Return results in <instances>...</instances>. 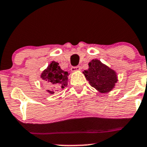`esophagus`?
<instances>
[{
  "mask_svg": "<svg viewBox=\"0 0 147 147\" xmlns=\"http://www.w3.org/2000/svg\"><path fill=\"white\" fill-rule=\"evenodd\" d=\"M80 70V67L76 66V67H71V71L72 72H77V71Z\"/></svg>",
  "mask_w": 147,
  "mask_h": 147,
  "instance_id": "esophagus-1",
  "label": "esophagus"
}]
</instances>
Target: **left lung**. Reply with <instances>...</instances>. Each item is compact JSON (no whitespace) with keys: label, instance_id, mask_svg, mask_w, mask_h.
Masks as SVG:
<instances>
[{"label":"left lung","instance_id":"1","mask_svg":"<svg viewBox=\"0 0 147 147\" xmlns=\"http://www.w3.org/2000/svg\"><path fill=\"white\" fill-rule=\"evenodd\" d=\"M88 65V69L84 70L83 74L92 87L100 93H108L115 88L118 81L115 70L97 59L92 60Z\"/></svg>","mask_w":147,"mask_h":147}]
</instances>
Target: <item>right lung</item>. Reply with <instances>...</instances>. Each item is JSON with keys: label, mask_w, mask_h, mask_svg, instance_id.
Listing matches in <instances>:
<instances>
[{"label": "right lung", "mask_w": 147, "mask_h": 147, "mask_svg": "<svg viewBox=\"0 0 147 147\" xmlns=\"http://www.w3.org/2000/svg\"><path fill=\"white\" fill-rule=\"evenodd\" d=\"M69 73L66 71L63 70L59 66L57 62L52 61V63L47 66L45 69L42 71L40 78L44 82L53 84L57 89H63L67 85ZM50 94H54V91L47 90Z\"/></svg>", "instance_id": "obj_1"}]
</instances>
